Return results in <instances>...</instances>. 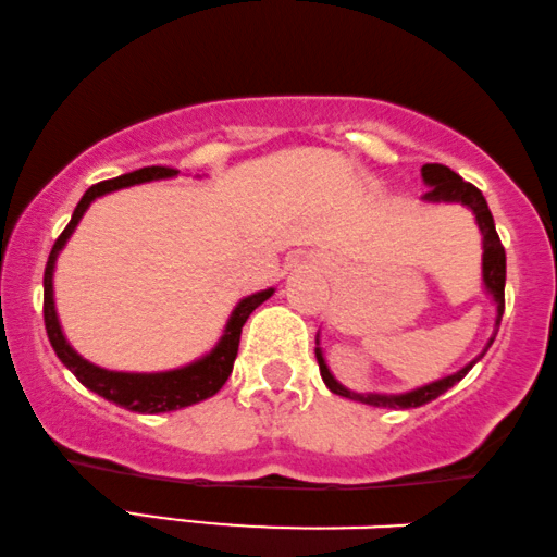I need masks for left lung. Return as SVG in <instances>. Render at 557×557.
Segmentation results:
<instances>
[{
  "mask_svg": "<svg viewBox=\"0 0 557 557\" xmlns=\"http://www.w3.org/2000/svg\"><path fill=\"white\" fill-rule=\"evenodd\" d=\"M422 180H424V185L430 187L428 193L422 195V200H428V202H461V206H467L469 211L474 213L476 226H480V232H482V250H485V252H482V281H485V289H487L490 297H493L495 307H498V318H495V333H498L503 310H506V250H503L498 232H495V221H493V213H490V208H487L485 195H482L480 189L472 185V182H463L459 174L450 172V169L443 166V163H424ZM493 342H495V336L487 342L485 351L490 349V344H493ZM485 351H482V355L476 359H472L467 368L454 372V375L441 377V381L422 385V388L407 391V394H355V391L344 388V385L331 375V370H329V364H325L320 346L315 349V357H318V364H320V377H323V383L329 385V388L336 396L351 398V401H359V404H370V407L414 409V407H422V404L433 401V398H437L441 394H446L448 388H454V385L459 383L461 377L467 375V372L472 370L482 357H485Z\"/></svg>",
  "mask_w": 557,
  "mask_h": 557,
  "instance_id": "8db88e82",
  "label": "left lung"
}]
</instances>
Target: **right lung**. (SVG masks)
<instances>
[{
  "mask_svg": "<svg viewBox=\"0 0 557 557\" xmlns=\"http://www.w3.org/2000/svg\"><path fill=\"white\" fill-rule=\"evenodd\" d=\"M180 172L169 166H143L137 172L114 176V180L98 182V185L85 189V195L77 202L75 213H72L70 224L64 226V232L59 234V239L51 247L49 260H46L44 271V323H46V336H49L51 346H54L57 357L62 359V364L67 368L72 375L81 381L85 388L94 391V394L103 396L107 401L116 404V407H124L129 411H137V414H161V411H176L193 407V404L202 401V398H211L221 391V385L228 381L234 368V359H237L239 349V336L242 325L247 323V318L252 315L255 307H260L271 297L273 289H263L258 294H250V297L239 299L237 307L232 310V315L226 320L224 336L219 338V344L208 351L206 357L195 359V362L185 364V368L166 370V372H114L103 370L90 364L88 359H83L64 338L62 325H59L57 307H54V265L57 255L62 252V247L67 245V239L75 232V226L81 224L83 213L88 211V206L101 195L114 193V189L143 185V182L153 180H169V176H176Z\"/></svg>",
  "mask_w": 557,
  "mask_h": 557,
  "instance_id": "1",
  "label": "right lung"
}]
</instances>
